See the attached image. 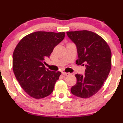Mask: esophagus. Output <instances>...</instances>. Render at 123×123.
Instances as JSON below:
<instances>
[{"instance_id": "1", "label": "esophagus", "mask_w": 123, "mask_h": 123, "mask_svg": "<svg viewBox=\"0 0 123 123\" xmlns=\"http://www.w3.org/2000/svg\"><path fill=\"white\" fill-rule=\"evenodd\" d=\"M62 74L64 75H70V73H65V72H62Z\"/></svg>"}]
</instances>
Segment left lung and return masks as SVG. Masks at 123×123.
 Masks as SVG:
<instances>
[{"label":"left lung","instance_id":"obj_1","mask_svg":"<svg viewBox=\"0 0 123 123\" xmlns=\"http://www.w3.org/2000/svg\"><path fill=\"white\" fill-rule=\"evenodd\" d=\"M77 50V65L86 67L84 75L77 74V83L71 89L73 95L88 98L95 95L107 79L111 68V52L98 34L87 30L67 32Z\"/></svg>","mask_w":123,"mask_h":123}]
</instances>
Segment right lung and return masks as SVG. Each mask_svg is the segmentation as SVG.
<instances>
[{"label":"right lung","mask_w":123,"mask_h":123,"mask_svg":"<svg viewBox=\"0 0 123 123\" xmlns=\"http://www.w3.org/2000/svg\"><path fill=\"white\" fill-rule=\"evenodd\" d=\"M64 37V32L36 31L25 36L16 46L13 73L23 90L31 97L43 98L52 93L61 73L46 68L43 61Z\"/></svg>","instance_id":"right-lung-1"}]
</instances>
